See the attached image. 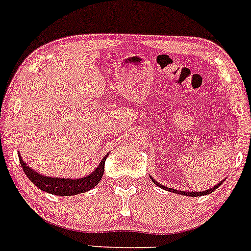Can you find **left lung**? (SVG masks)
I'll list each match as a JSON object with an SVG mask.
<instances>
[{
  "label": "left lung",
  "instance_id": "8db88e82",
  "mask_svg": "<svg viewBox=\"0 0 251 251\" xmlns=\"http://www.w3.org/2000/svg\"><path fill=\"white\" fill-rule=\"evenodd\" d=\"M151 178H152V177H151ZM152 179H153V178H152ZM153 182H154V185H157V186H158V187L165 188V190H167V191H170V192H175V194H178V195H185V196H192V197H197V196H202V195H208V194H211V192H214L215 190H216V188L219 187V186H220L221 183L224 182V179H223V181H221L220 183H217L216 186H214V187H212V188H210V190H206V191H200V192H191V191H178V190H175V188H168V187H166V186H162L161 183H158V182H157V181H154V179H153Z\"/></svg>",
  "mask_w": 251,
  "mask_h": 251
}]
</instances>
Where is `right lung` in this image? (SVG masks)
Here are the masks:
<instances>
[{
	"label": "right lung",
	"instance_id": "1",
	"mask_svg": "<svg viewBox=\"0 0 251 251\" xmlns=\"http://www.w3.org/2000/svg\"><path fill=\"white\" fill-rule=\"evenodd\" d=\"M106 157H108V154L101 159L98 167L95 168L89 176L72 179L48 177L44 176V175L37 174L36 171H34L32 168L26 165L19 153L20 163H21L22 170H24L26 176L30 178L31 182L34 183L35 186H37L40 190H43V191L48 192V194L56 195V196H74V195L83 194V192L89 191V190L94 188L99 183L101 177H103L104 165H105Z\"/></svg>",
	"mask_w": 251,
	"mask_h": 251
}]
</instances>
